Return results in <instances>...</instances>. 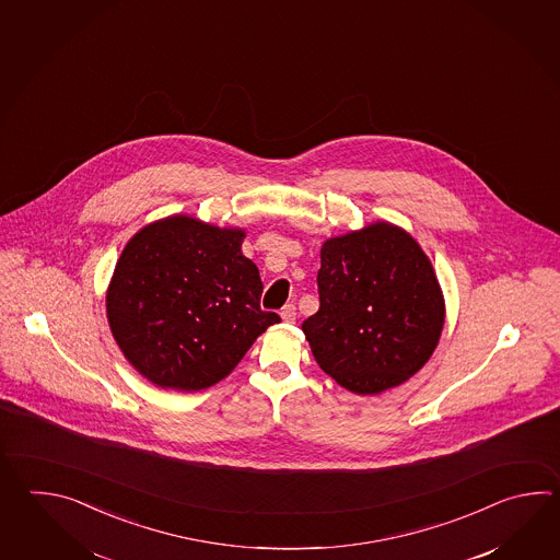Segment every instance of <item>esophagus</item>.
I'll return each instance as SVG.
<instances>
[{
  "label": "esophagus",
  "instance_id": "1",
  "mask_svg": "<svg viewBox=\"0 0 560 560\" xmlns=\"http://www.w3.org/2000/svg\"><path fill=\"white\" fill-rule=\"evenodd\" d=\"M280 316L285 324H294L296 322V306L294 304H285L284 308L280 310Z\"/></svg>",
  "mask_w": 560,
  "mask_h": 560
}]
</instances>
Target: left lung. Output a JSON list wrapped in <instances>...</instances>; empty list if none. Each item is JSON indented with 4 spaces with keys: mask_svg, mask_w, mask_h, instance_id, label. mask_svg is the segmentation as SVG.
I'll use <instances>...</instances> for the list:
<instances>
[{
    "mask_svg": "<svg viewBox=\"0 0 560 560\" xmlns=\"http://www.w3.org/2000/svg\"><path fill=\"white\" fill-rule=\"evenodd\" d=\"M320 308L302 324L320 369L360 396L415 376L436 350L444 294L405 228L376 220L320 248Z\"/></svg>",
    "mask_w": 560,
    "mask_h": 560,
    "instance_id": "8db88e82",
    "label": "left lung"
}]
</instances>
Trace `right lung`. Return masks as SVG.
Instances as JSON below:
<instances>
[{
	"mask_svg": "<svg viewBox=\"0 0 560 560\" xmlns=\"http://www.w3.org/2000/svg\"><path fill=\"white\" fill-rule=\"evenodd\" d=\"M244 238V228L174 214L128 240L107 284V324L145 381L179 393L210 388L280 322L260 308L262 280L242 254Z\"/></svg>",
	"mask_w": 560,
	"mask_h": 560,
	"instance_id": "1",
	"label": "right lung"
}]
</instances>
